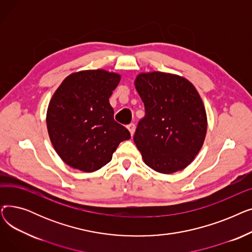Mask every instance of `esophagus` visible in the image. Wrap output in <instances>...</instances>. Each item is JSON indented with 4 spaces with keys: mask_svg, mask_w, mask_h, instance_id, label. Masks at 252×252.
Returning <instances> with one entry per match:
<instances>
[{
    "mask_svg": "<svg viewBox=\"0 0 252 252\" xmlns=\"http://www.w3.org/2000/svg\"><path fill=\"white\" fill-rule=\"evenodd\" d=\"M127 128H128V130H129L130 135L133 136V135L135 134V129H136V126H135V124H129V125L127 126Z\"/></svg>",
    "mask_w": 252,
    "mask_h": 252,
    "instance_id": "34e87169",
    "label": "esophagus"
}]
</instances>
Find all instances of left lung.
Masks as SVG:
<instances>
[{"label": "left lung", "mask_w": 252, "mask_h": 252, "mask_svg": "<svg viewBox=\"0 0 252 252\" xmlns=\"http://www.w3.org/2000/svg\"><path fill=\"white\" fill-rule=\"evenodd\" d=\"M135 87L145 106L134 136L144 162L160 174L187 167L200 151L207 129L197 90L183 76L159 71L138 74Z\"/></svg>", "instance_id": "obj_1"}]
</instances>
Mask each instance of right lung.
<instances>
[{
	"instance_id": "1",
	"label": "right lung",
	"mask_w": 252,
	"mask_h": 252,
	"mask_svg": "<svg viewBox=\"0 0 252 252\" xmlns=\"http://www.w3.org/2000/svg\"><path fill=\"white\" fill-rule=\"evenodd\" d=\"M121 75L104 69L83 70L66 77L47 110L51 143L69 166L93 173L107 164L119 143L130 139L117 124L109 103Z\"/></svg>"
}]
</instances>
